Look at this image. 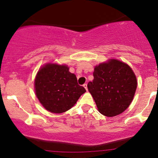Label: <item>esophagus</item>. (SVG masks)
I'll use <instances>...</instances> for the list:
<instances>
[{
	"instance_id": "esophagus-1",
	"label": "esophagus",
	"mask_w": 158,
	"mask_h": 158,
	"mask_svg": "<svg viewBox=\"0 0 158 158\" xmlns=\"http://www.w3.org/2000/svg\"><path fill=\"white\" fill-rule=\"evenodd\" d=\"M83 87L86 89V90H88V85H87V84H84L83 85Z\"/></svg>"
}]
</instances>
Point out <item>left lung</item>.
<instances>
[{
  "label": "left lung",
  "instance_id": "8db88e82",
  "mask_svg": "<svg viewBox=\"0 0 158 158\" xmlns=\"http://www.w3.org/2000/svg\"><path fill=\"white\" fill-rule=\"evenodd\" d=\"M88 88L99 111L107 117L123 113L131 104L137 89L133 70L122 61L110 59L94 68Z\"/></svg>",
  "mask_w": 158,
  "mask_h": 158
}]
</instances>
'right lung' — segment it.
<instances>
[{"mask_svg": "<svg viewBox=\"0 0 158 158\" xmlns=\"http://www.w3.org/2000/svg\"><path fill=\"white\" fill-rule=\"evenodd\" d=\"M35 90L43 106L52 113L61 114L73 107L81 94L86 92L78 85L75 74L66 65L48 64L38 72Z\"/></svg>", "mask_w": 158, "mask_h": 158, "instance_id": "obj_1", "label": "right lung"}]
</instances>
